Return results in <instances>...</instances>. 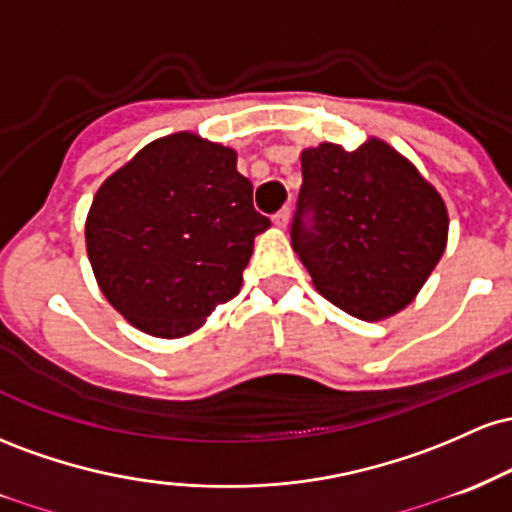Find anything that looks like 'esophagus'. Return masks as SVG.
Wrapping results in <instances>:
<instances>
[{
	"label": "esophagus",
	"instance_id": "1",
	"mask_svg": "<svg viewBox=\"0 0 512 512\" xmlns=\"http://www.w3.org/2000/svg\"><path fill=\"white\" fill-rule=\"evenodd\" d=\"M287 222H290V210H287V208H283V210L275 212V215H273V225H275V227L285 229Z\"/></svg>",
	"mask_w": 512,
	"mask_h": 512
}]
</instances>
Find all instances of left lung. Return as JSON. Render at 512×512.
Here are the masks:
<instances>
[{
	"label": "left lung",
	"mask_w": 512,
	"mask_h": 512,
	"mask_svg": "<svg viewBox=\"0 0 512 512\" xmlns=\"http://www.w3.org/2000/svg\"><path fill=\"white\" fill-rule=\"evenodd\" d=\"M292 249L338 309L382 321L416 300L447 246L445 200L380 137L302 149ZM310 225H303V217Z\"/></svg>",
	"instance_id": "1"
}]
</instances>
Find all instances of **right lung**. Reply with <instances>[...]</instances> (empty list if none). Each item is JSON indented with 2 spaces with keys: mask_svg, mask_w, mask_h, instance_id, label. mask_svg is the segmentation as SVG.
Masks as SVG:
<instances>
[{
  "mask_svg": "<svg viewBox=\"0 0 512 512\" xmlns=\"http://www.w3.org/2000/svg\"><path fill=\"white\" fill-rule=\"evenodd\" d=\"M268 227L237 152L183 130L149 142L101 183L84 237L111 307L149 336L181 338L237 295Z\"/></svg>",
  "mask_w": 512,
  "mask_h": 512,
  "instance_id": "add662e5",
  "label": "right lung"
}]
</instances>
